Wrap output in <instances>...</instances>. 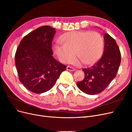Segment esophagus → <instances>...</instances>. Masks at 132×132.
<instances>
[{
	"mask_svg": "<svg viewBox=\"0 0 132 132\" xmlns=\"http://www.w3.org/2000/svg\"><path fill=\"white\" fill-rule=\"evenodd\" d=\"M67 70H69V71H73L75 70V68H74L71 67H70V66H67Z\"/></svg>",
	"mask_w": 132,
	"mask_h": 132,
	"instance_id": "obj_1",
	"label": "esophagus"
}]
</instances>
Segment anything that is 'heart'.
Segmentation results:
<instances>
[{
	"mask_svg": "<svg viewBox=\"0 0 132 132\" xmlns=\"http://www.w3.org/2000/svg\"><path fill=\"white\" fill-rule=\"evenodd\" d=\"M60 41L52 46L54 53L62 63L72 61L75 53L85 64H91L101 57L103 48V39L97 32L75 31L63 34ZM77 63L79 61L76 60Z\"/></svg>",
	"mask_w": 132,
	"mask_h": 132,
	"instance_id": "b5f03b06",
	"label": "heart"
}]
</instances>
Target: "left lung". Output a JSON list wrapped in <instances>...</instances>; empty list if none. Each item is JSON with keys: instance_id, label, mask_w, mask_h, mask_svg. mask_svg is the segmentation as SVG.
<instances>
[{"instance_id": "obj_1", "label": "left lung", "mask_w": 132, "mask_h": 132, "mask_svg": "<svg viewBox=\"0 0 132 132\" xmlns=\"http://www.w3.org/2000/svg\"><path fill=\"white\" fill-rule=\"evenodd\" d=\"M104 51L101 58L91 67L83 69L85 78L77 82L78 88L88 95L101 93L116 77L120 65L121 52L114 39L104 35Z\"/></svg>"}]
</instances>
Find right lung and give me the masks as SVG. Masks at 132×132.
Wrapping results in <instances>:
<instances>
[{"instance_id":"right-lung-1","label":"right lung","mask_w":132,"mask_h":132,"mask_svg":"<svg viewBox=\"0 0 132 132\" xmlns=\"http://www.w3.org/2000/svg\"><path fill=\"white\" fill-rule=\"evenodd\" d=\"M55 29L43 26L31 32L20 42L15 53V65L20 81L36 94L50 90L67 66L55 60L52 41Z\"/></svg>"}]
</instances>
